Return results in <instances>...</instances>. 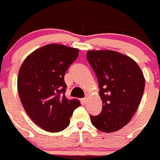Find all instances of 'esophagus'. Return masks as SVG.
<instances>
[{
    "label": "esophagus",
    "mask_w": 160,
    "mask_h": 160,
    "mask_svg": "<svg viewBox=\"0 0 160 160\" xmlns=\"http://www.w3.org/2000/svg\"><path fill=\"white\" fill-rule=\"evenodd\" d=\"M82 101H83V103H84V104L87 103V102H88V97L87 96L84 97V98H83V99H82Z\"/></svg>",
    "instance_id": "1"
}]
</instances>
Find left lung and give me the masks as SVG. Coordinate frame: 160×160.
Returning a JSON list of instances; mask_svg holds the SVG:
<instances>
[{"instance_id":"obj_1","label":"left lung","mask_w":160,"mask_h":160,"mask_svg":"<svg viewBox=\"0 0 160 160\" xmlns=\"http://www.w3.org/2000/svg\"><path fill=\"white\" fill-rule=\"evenodd\" d=\"M87 59L96 74L102 111L91 116L98 130L112 132L130 122L141 102L144 77L132 58L112 50H89Z\"/></svg>"}]
</instances>
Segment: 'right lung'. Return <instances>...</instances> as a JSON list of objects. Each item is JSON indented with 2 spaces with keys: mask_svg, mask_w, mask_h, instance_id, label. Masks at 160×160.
Returning <instances> with one entry per match:
<instances>
[{
  "mask_svg": "<svg viewBox=\"0 0 160 160\" xmlns=\"http://www.w3.org/2000/svg\"><path fill=\"white\" fill-rule=\"evenodd\" d=\"M79 55V50L64 45H46L28 55L19 70L17 88L22 105L31 120L50 132L69 125L78 99L65 95L64 77Z\"/></svg>",
  "mask_w": 160,
  "mask_h": 160,
  "instance_id": "1",
  "label": "right lung"
}]
</instances>
